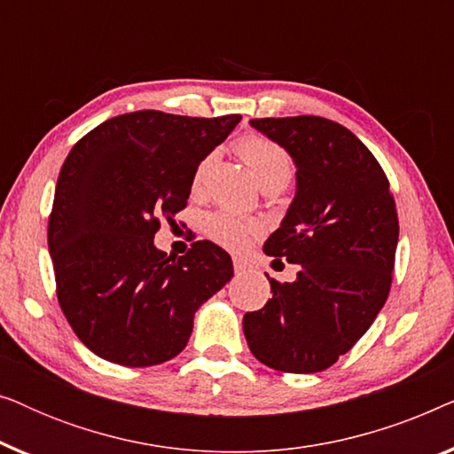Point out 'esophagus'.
Returning a JSON list of instances; mask_svg holds the SVG:
<instances>
[{
	"instance_id": "34e87169",
	"label": "esophagus",
	"mask_w": 454,
	"mask_h": 454,
	"mask_svg": "<svg viewBox=\"0 0 454 454\" xmlns=\"http://www.w3.org/2000/svg\"><path fill=\"white\" fill-rule=\"evenodd\" d=\"M233 269H235V275H246V272L250 270V264H247L246 260L235 258V260H233Z\"/></svg>"
}]
</instances>
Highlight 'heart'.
Wrapping results in <instances>:
<instances>
[{
	"instance_id": "1",
	"label": "heart",
	"mask_w": 454,
	"mask_h": 454,
	"mask_svg": "<svg viewBox=\"0 0 454 454\" xmlns=\"http://www.w3.org/2000/svg\"><path fill=\"white\" fill-rule=\"evenodd\" d=\"M238 153L239 157L246 160V165L250 167L254 177L258 179L260 185L278 182L287 184L294 171V163L291 157L283 151L281 146L275 142L264 138V136H244L238 142ZM215 153L207 154L202 159V163L198 165L194 173V188H200L207 179V173L215 163ZM207 233L213 238L216 244L229 247V250H244L254 238L260 235V225L250 219H241L238 215L229 213H216L210 215L207 219Z\"/></svg>"
}]
</instances>
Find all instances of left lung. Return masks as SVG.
<instances>
[{
  "label": "left lung",
  "mask_w": 454,
  "mask_h": 454,
  "mask_svg": "<svg viewBox=\"0 0 454 454\" xmlns=\"http://www.w3.org/2000/svg\"><path fill=\"white\" fill-rule=\"evenodd\" d=\"M250 126L295 165V196L264 254L300 272L294 283L270 278L272 300L244 316V334L258 362L312 374L349 351L387 301L399 241L395 200L374 154L340 123L297 115Z\"/></svg>",
  "instance_id": "1"
}]
</instances>
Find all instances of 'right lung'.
Here are the masks:
<instances>
[{
  "label": "right lung",
  "instance_id": "add662e5",
  "mask_svg": "<svg viewBox=\"0 0 454 454\" xmlns=\"http://www.w3.org/2000/svg\"><path fill=\"white\" fill-rule=\"evenodd\" d=\"M239 121L132 111L90 129L67 154L49 254L59 306L95 356L128 368L176 357L198 308L231 281V256L213 241L171 258L154 233L185 207L198 165Z\"/></svg>",
  "mask_w": 454,
  "mask_h": 454
}]
</instances>
